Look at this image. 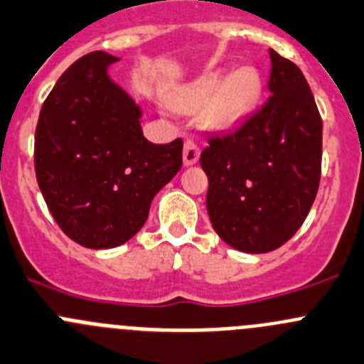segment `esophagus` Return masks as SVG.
Returning a JSON list of instances; mask_svg holds the SVG:
<instances>
[{
    "instance_id": "34e87169",
    "label": "esophagus",
    "mask_w": 364,
    "mask_h": 364,
    "mask_svg": "<svg viewBox=\"0 0 364 364\" xmlns=\"http://www.w3.org/2000/svg\"><path fill=\"white\" fill-rule=\"evenodd\" d=\"M199 154H200L199 146H197L192 139H186L185 146H183V164H185L186 167H188V165L197 164Z\"/></svg>"
}]
</instances>
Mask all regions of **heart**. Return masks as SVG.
<instances>
[{
    "label": "heart",
    "mask_w": 364,
    "mask_h": 364,
    "mask_svg": "<svg viewBox=\"0 0 364 364\" xmlns=\"http://www.w3.org/2000/svg\"><path fill=\"white\" fill-rule=\"evenodd\" d=\"M263 80L254 67H240L225 76L210 70L197 77L176 100L179 110H199L215 128H229L242 121L259 103Z\"/></svg>",
    "instance_id": "obj_1"
}]
</instances>
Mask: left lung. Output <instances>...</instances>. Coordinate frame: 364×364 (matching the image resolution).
<instances>
[{
	"label": "left lung",
	"instance_id": "8db88e82",
	"mask_svg": "<svg viewBox=\"0 0 364 364\" xmlns=\"http://www.w3.org/2000/svg\"><path fill=\"white\" fill-rule=\"evenodd\" d=\"M270 97L200 153L217 235L242 252H270L308 217L322 172V117L302 70L270 49Z\"/></svg>",
	"mask_w": 364,
	"mask_h": 364
}]
</instances>
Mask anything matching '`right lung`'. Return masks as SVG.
<instances>
[{
    "label": "right lung",
    "instance_id": "1",
    "mask_svg": "<svg viewBox=\"0 0 364 364\" xmlns=\"http://www.w3.org/2000/svg\"><path fill=\"white\" fill-rule=\"evenodd\" d=\"M119 58L94 51L46 97L35 129V174L53 218L88 249L122 245L140 231L153 197L183 165V140L153 144L140 108L108 77Z\"/></svg>",
    "mask_w": 364,
    "mask_h": 364
}]
</instances>
